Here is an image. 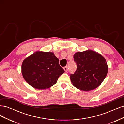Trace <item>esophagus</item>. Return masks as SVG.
I'll use <instances>...</instances> for the list:
<instances>
[{
	"label": "esophagus",
	"instance_id": "esophagus-1",
	"mask_svg": "<svg viewBox=\"0 0 124 124\" xmlns=\"http://www.w3.org/2000/svg\"><path fill=\"white\" fill-rule=\"evenodd\" d=\"M63 69H64L65 71H66V72H67V71H68V67H67V66L64 67H63Z\"/></svg>",
	"mask_w": 124,
	"mask_h": 124
}]
</instances>
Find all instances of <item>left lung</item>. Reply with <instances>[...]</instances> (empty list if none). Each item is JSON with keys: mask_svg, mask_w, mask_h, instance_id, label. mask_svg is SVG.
<instances>
[{"mask_svg": "<svg viewBox=\"0 0 124 124\" xmlns=\"http://www.w3.org/2000/svg\"><path fill=\"white\" fill-rule=\"evenodd\" d=\"M73 58L77 63V70L70 76L74 87L84 91L98 87L108 73L106 59L92 50L78 52L75 53Z\"/></svg>", "mask_w": 124, "mask_h": 124, "instance_id": "left-lung-1", "label": "left lung"}]
</instances>
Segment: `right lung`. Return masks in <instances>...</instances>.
Returning a JSON list of instances; mask_svg holds the SVG:
<instances>
[{
  "label": "right lung",
  "instance_id": "right-lung-1",
  "mask_svg": "<svg viewBox=\"0 0 124 124\" xmlns=\"http://www.w3.org/2000/svg\"><path fill=\"white\" fill-rule=\"evenodd\" d=\"M59 59L52 52L37 51L24 60L22 73L25 81L36 89L50 88L64 72Z\"/></svg>",
  "mask_w": 124,
  "mask_h": 124
}]
</instances>
